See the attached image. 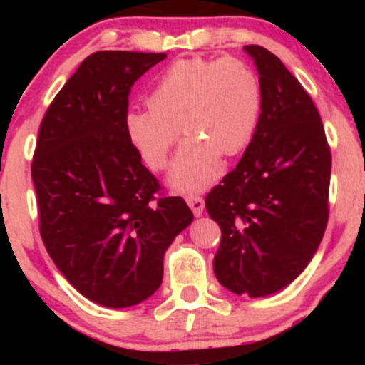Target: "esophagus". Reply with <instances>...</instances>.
<instances>
[{"instance_id": "esophagus-1", "label": "esophagus", "mask_w": 365, "mask_h": 365, "mask_svg": "<svg viewBox=\"0 0 365 365\" xmlns=\"http://www.w3.org/2000/svg\"><path fill=\"white\" fill-rule=\"evenodd\" d=\"M187 204L188 206H190V209H192V212H194V216H200L204 212V199L202 197H199V195H190V197H187Z\"/></svg>"}]
</instances>
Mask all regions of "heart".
<instances>
[{
  "mask_svg": "<svg viewBox=\"0 0 365 365\" xmlns=\"http://www.w3.org/2000/svg\"><path fill=\"white\" fill-rule=\"evenodd\" d=\"M148 108H132L125 130L145 165L161 170L178 139L170 183L178 192H199L220 173L221 154L237 156L252 140L262 111V86L249 63L180 60L150 91Z\"/></svg>",
  "mask_w": 365,
  "mask_h": 365,
  "instance_id": "obj_1",
  "label": "heart"
}]
</instances>
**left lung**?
Listing matches in <instances>:
<instances>
[{
  "label": "left lung",
  "mask_w": 365,
  "mask_h": 365,
  "mask_svg": "<svg viewBox=\"0 0 365 365\" xmlns=\"http://www.w3.org/2000/svg\"><path fill=\"white\" fill-rule=\"evenodd\" d=\"M244 51L262 86L261 118L206 209L221 228L217 282L257 299L283 290L312 261L328 223L331 153L311 96L282 60L261 46Z\"/></svg>",
  "instance_id": "left-lung-1"
}]
</instances>
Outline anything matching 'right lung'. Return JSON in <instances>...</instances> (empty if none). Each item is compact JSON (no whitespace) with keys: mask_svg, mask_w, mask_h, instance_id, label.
<instances>
[{"mask_svg":"<svg viewBox=\"0 0 365 365\" xmlns=\"http://www.w3.org/2000/svg\"><path fill=\"white\" fill-rule=\"evenodd\" d=\"M166 53L98 51L58 92L39 128L32 182L41 237L68 283L91 302L125 309L161 287L163 259L194 220L163 197L125 130L128 94Z\"/></svg>","mask_w":365,"mask_h":365,"instance_id":"obj_1","label":"right lung"}]
</instances>
